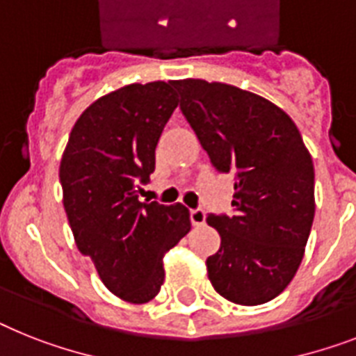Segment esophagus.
<instances>
[{"mask_svg":"<svg viewBox=\"0 0 356 356\" xmlns=\"http://www.w3.org/2000/svg\"><path fill=\"white\" fill-rule=\"evenodd\" d=\"M191 222H193V225H204L205 224V211L204 209L191 211Z\"/></svg>","mask_w":356,"mask_h":356,"instance_id":"34e87169","label":"esophagus"}]
</instances>
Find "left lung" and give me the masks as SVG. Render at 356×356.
I'll return each mask as SVG.
<instances>
[{"label": "left lung", "instance_id": "1", "mask_svg": "<svg viewBox=\"0 0 356 356\" xmlns=\"http://www.w3.org/2000/svg\"><path fill=\"white\" fill-rule=\"evenodd\" d=\"M180 108L220 172L234 178L233 211L209 214L222 243L207 258L216 293L266 304L289 286L315 218V169L295 122L234 85L178 79Z\"/></svg>", "mask_w": 356, "mask_h": 356}]
</instances>
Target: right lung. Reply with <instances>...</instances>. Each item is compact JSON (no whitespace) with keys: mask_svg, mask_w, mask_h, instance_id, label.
Wrapping results in <instances>:
<instances>
[{"mask_svg":"<svg viewBox=\"0 0 356 356\" xmlns=\"http://www.w3.org/2000/svg\"><path fill=\"white\" fill-rule=\"evenodd\" d=\"M178 107L172 83H132L85 108L60 163L63 207L79 252L113 295L145 304L158 295L163 254L191 231L181 204L140 202L154 151Z\"/></svg>","mask_w":356,"mask_h":356,"instance_id":"obj_1","label":"right lung"}]
</instances>
